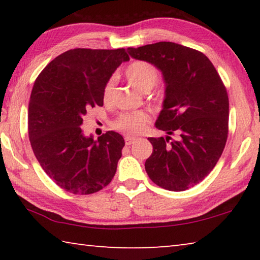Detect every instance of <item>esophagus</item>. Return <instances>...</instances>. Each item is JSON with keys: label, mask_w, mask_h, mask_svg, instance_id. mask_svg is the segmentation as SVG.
Here are the masks:
<instances>
[{"label": "esophagus", "mask_w": 260, "mask_h": 260, "mask_svg": "<svg viewBox=\"0 0 260 260\" xmlns=\"http://www.w3.org/2000/svg\"><path fill=\"white\" fill-rule=\"evenodd\" d=\"M135 141H136V139L133 138V136H126V138H125L126 146H131V144H133Z\"/></svg>", "instance_id": "34e87169"}]
</instances>
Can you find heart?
<instances>
[{
    "mask_svg": "<svg viewBox=\"0 0 260 260\" xmlns=\"http://www.w3.org/2000/svg\"><path fill=\"white\" fill-rule=\"evenodd\" d=\"M126 77L132 85L139 90L149 91L156 86L159 76H158V70L152 64L143 60H136L126 68ZM114 86H116L114 77L108 79L105 82L102 90V98L105 103L111 101ZM149 121H150V118L146 112H125L118 117L114 122V127L128 135H138L146 128Z\"/></svg>",
    "mask_w": 260,
    "mask_h": 260,
    "instance_id": "obj_1",
    "label": "heart"
}]
</instances>
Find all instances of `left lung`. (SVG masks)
Here are the masks:
<instances>
[{
  "instance_id": "1",
  "label": "left lung",
  "mask_w": 260,
  "mask_h": 260,
  "mask_svg": "<svg viewBox=\"0 0 260 260\" xmlns=\"http://www.w3.org/2000/svg\"><path fill=\"white\" fill-rule=\"evenodd\" d=\"M127 50L133 58L160 70L166 88L156 127L180 135L170 143V136L148 138L153 149L144 165L147 173L167 190H187L208 177L225 148L230 116L226 87L199 50L165 41Z\"/></svg>"
}]
</instances>
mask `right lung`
Segmentation results:
<instances>
[{
	"label": "right lung",
	"instance_id": "1",
	"mask_svg": "<svg viewBox=\"0 0 260 260\" xmlns=\"http://www.w3.org/2000/svg\"><path fill=\"white\" fill-rule=\"evenodd\" d=\"M120 49L77 48L51 60L34 82L28 104V136L43 171L64 190L100 191L111 182L125 146L113 131L98 140L83 135V116L102 107V90L122 61Z\"/></svg>",
	"mask_w": 260,
	"mask_h": 260
}]
</instances>
